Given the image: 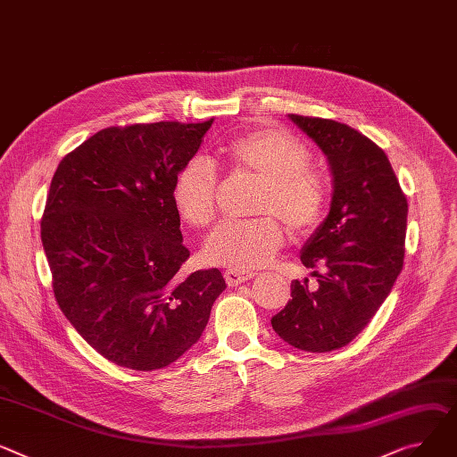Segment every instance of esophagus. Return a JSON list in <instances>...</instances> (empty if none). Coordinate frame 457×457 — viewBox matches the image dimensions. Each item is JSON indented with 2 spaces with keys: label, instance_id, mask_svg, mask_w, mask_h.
<instances>
[{
  "label": "esophagus",
  "instance_id": "34e87169",
  "mask_svg": "<svg viewBox=\"0 0 457 457\" xmlns=\"http://www.w3.org/2000/svg\"><path fill=\"white\" fill-rule=\"evenodd\" d=\"M224 278H226V283L229 287H237L240 283H246V281L253 279L255 273L253 271H245V270H242V271L240 270H226Z\"/></svg>",
  "mask_w": 457,
  "mask_h": 457
}]
</instances>
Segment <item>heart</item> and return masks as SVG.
Returning <instances> with one entry per match:
<instances>
[{
    "instance_id": "heart-1",
    "label": "heart",
    "mask_w": 457,
    "mask_h": 457,
    "mask_svg": "<svg viewBox=\"0 0 457 457\" xmlns=\"http://www.w3.org/2000/svg\"><path fill=\"white\" fill-rule=\"evenodd\" d=\"M228 167L262 178L255 220H224L204 242V257L231 270L268 264L285 246L287 231L309 233L320 226L327 207L323 176L311 167V148L297 136L259 127L228 139L220 146ZM220 178L217 165L196 154L179 167L172 184V202L179 217L195 228H205L217 217ZM277 217L273 218L272 215Z\"/></svg>"
}]
</instances>
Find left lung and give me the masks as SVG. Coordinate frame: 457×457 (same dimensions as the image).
<instances>
[{
    "label": "left lung",
    "mask_w": 457,
    "mask_h": 457,
    "mask_svg": "<svg viewBox=\"0 0 457 457\" xmlns=\"http://www.w3.org/2000/svg\"><path fill=\"white\" fill-rule=\"evenodd\" d=\"M327 156L332 200L301 250L318 285L292 281V299L271 318L287 344L328 353L354 340L377 314L404 262L408 202L384 150L332 119L288 115Z\"/></svg>",
    "instance_id": "8db88e82"
}]
</instances>
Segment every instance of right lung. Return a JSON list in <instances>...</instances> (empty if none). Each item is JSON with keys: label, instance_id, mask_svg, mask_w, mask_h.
<instances>
[{"label": "right lung", "instance_id": "1", "mask_svg": "<svg viewBox=\"0 0 457 457\" xmlns=\"http://www.w3.org/2000/svg\"><path fill=\"white\" fill-rule=\"evenodd\" d=\"M212 119L110 127L58 163L42 245L60 311L120 368H167L202 337L226 290L220 270L184 278L189 257L172 202L174 178Z\"/></svg>", "mask_w": 457, "mask_h": 457}]
</instances>
